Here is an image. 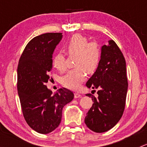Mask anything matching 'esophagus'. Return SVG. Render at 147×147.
<instances>
[{"label": "esophagus", "instance_id": "esophagus-1", "mask_svg": "<svg viewBox=\"0 0 147 147\" xmlns=\"http://www.w3.org/2000/svg\"><path fill=\"white\" fill-rule=\"evenodd\" d=\"M74 95H75V98H79L81 97V94L79 92H75L74 93Z\"/></svg>", "mask_w": 147, "mask_h": 147}]
</instances>
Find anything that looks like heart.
<instances>
[{
	"instance_id": "1",
	"label": "heart",
	"mask_w": 147,
	"mask_h": 147,
	"mask_svg": "<svg viewBox=\"0 0 147 147\" xmlns=\"http://www.w3.org/2000/svg\"><path fill=\"white\" fill-rule=\"evenodd\" d=\"M69 55H75V69H71L62 78V84L65 87L76 90L85 80L86 72L92 74L97 70L101 60V49L96 42H89L87 38L77 34L64 45ZM53 65L59 70H64L65 58L58 53L53 58Z\"/></svg>"
}]
</instances>
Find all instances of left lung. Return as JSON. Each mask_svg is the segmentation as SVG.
I'll use <instances>...</instances> for the list:
<instances>
[{
	"label": "left lung",
	"instance_id": "obj_1",
	"mask_svg": "<svg viewBox=\"0 0 147 147\" xmlns=\"http://www.w3.org/2000/svg\"><path fill=\"white\" fill-rule=\"evenodd\" d=\"M86 86L97 89L98 97L86 94L92 97L94 103L87 113L84 122L94 132H105L121 119L128 88L125 59L112 40L102 47L100 65Z\"/></svg>",
	"mask_w": 147,
	"mask_h": 147
}]
</instances>
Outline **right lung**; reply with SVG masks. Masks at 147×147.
I'll list each match as a JSON object with an SVG mask.
<instances>
[{"label":"right lung","instance_id":"1","mask_svg":"<svg viewBox=\"0 0 147 147\" xmlns=\"http://www.w3.org/2000/svg\"><path fill=\"white\" fill-rule=\"evenodd\" d=\"M63 38L61 32L35 37L25 47L18 65V92L23 117L28 125L40 134H48L59 126L65 105L74 94L60 88L55 94L45 84L53 67V54Z\"/></svg>","mask_w":147,"mask_h":147}]
</instances>
